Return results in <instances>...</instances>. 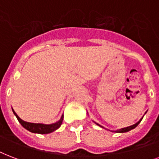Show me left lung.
<instances>
[{
  "label": "left lung",
  "instance_id": "1",
  "mask_svg": "<svg viewBox=\"0 0 159 159\" xmlns=\"http://www.w3.org/2000/svg\"><path fill=\"white\" fill-rule=\"evenodd\" d=\"M146 113H147V111L145 112V114H146ZM143 117H142V118H141L140 120H138V122H137V123L133 124V125H132V126H126V127H124V128H121V129H118V130H116V131H111V132H117V133H123V132H129V131H131V130H132V129H134L135 127H137V126H138V124H139V123H140V122H141V120H143ZM94 122H95V121H94ZM95 123L96 124V125H98V126H101V127H102V128H104V129H106V128H105L104 126H101L100 124L96 123V122H95Z\"/></svg>",
  "mask_w": 159,
  "mask_h": 159
}]
</instances>
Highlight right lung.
Returning <instances> with one entry per match:
<instances>
[{"label": "right lung", "instance_id": "obj_1", "mask_svg": "<svg viewBox=\"0 0 159 159\" xmlns=\"http://www.w3.org/2000/svg\"><path fill=\"white\" fill-rule=\"evenodd\" d=\"M12 111L14 113V115L16 116V117L17 118V120L20 122V124L24 127L25 129H27V131L33 132V133H39V134H48V133H51V132L56 131V130L60 127L62 122H63V119H64V115H62L60 119L58 121L54 122V123H33V122H27V121L21 120V118L17 116L16 112L14 111L13 109Z\"/></svg>", "mask_w": 159, "mask_h": 159}]
</instances>
